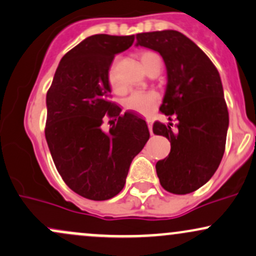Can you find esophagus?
Here are the masks:
<instances>
[{
    "instance_id": "obj_1",
    "label": "esophagus",
    "mask_w": 256,
    "mask_h": 256,
    "mask_svg": "<svg viewBox=\"0 0 256 256\" xmlns=\"http://www.w3.org/2000/svg\"><path fill=\"white\" fill-rule=\"evenodd\" d=\"M147 124H148V129H150V133H151V134H153V132H152V121H151V120H147Z\"/></svg>"
}]
</instances>
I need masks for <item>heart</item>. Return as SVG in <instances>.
Instances as JSON below:
<instances>
[{"label": "heart", "instance_id": "obj_1", "mask_svg": "<svg viewBox=\"0 0 256 256\" xmlns=\"http://www.w3.org/2000/svg\"><path fill=\"white\" fill-rule=\"evenodd\" d=\"M156 54L150 52V51H145V52L140 54V61L142 66H145L147 61L154 56ZM109 81L111 86L116 87L117 81L115 76V70L114 67L110 69L109 72ZM158 100V96L154 92H147V91H134L126 98L124 100V108L129 111L133 112L140 114V115H148L151 112L153 106H154L156 102Z\"/></svg>", "mask_w": 256, "mask_h": 256}]
</instances>
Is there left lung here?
I'll list each match as a JSON object with an SVG mask.
<instances>
[{
  "mask_svg": "<svg viewBox=\"0 0 256 256\" xmlns=\"http://www.w3.org/2000/svg\"><path fill=\"white\" fill-rule=\"evenodd\" d=\"M135 46L157 51L166 67V88L159 110L178 120L153 124V133L170 141L169 157L156 170L165 190L188 194L214 175L223 158L229 127L220 75L194 42L174 30L138 33Z\"/></svg>",
  "mask_w": 256,
  "mask_h": 256,
  "instance_id": "left-lung-1",
  "label": "left lung"
}]
</instances>
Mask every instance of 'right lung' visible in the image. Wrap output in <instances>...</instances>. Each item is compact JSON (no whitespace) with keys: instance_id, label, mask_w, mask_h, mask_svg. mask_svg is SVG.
<instances>
[{"instance_id":"1","label":"right lung","mask_w":256,"mask_h":256,"mask_svg":"<svg viewBox=\"0 0 256 256\" xmlns=\"http://www.w3.org/2000/svg\"><path fill=\"white\" fill-rule=\"evenodd\" d=\"M134 36L94 34L62 57L46 93L45 138L63 181L90 200L114 198L150 139L145 120L109 102L110 66ZM105 116L118 123L103 132ZM119 120H117L116 118Z\"/></svg>"}]
</instances>
